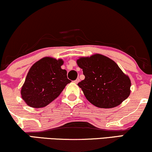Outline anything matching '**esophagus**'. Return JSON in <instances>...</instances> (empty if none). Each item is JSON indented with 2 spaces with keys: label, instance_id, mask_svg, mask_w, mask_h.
<instances>
[{
  "label": "esophagus",
  "instance_id": "esophagus-1",
  "mask_svg": "<svg viewBox=\"0 0 152 152\" xmlns=\"http://www.w3.org/2000/svg\"><path fill=\"white\" fill-rule=\"evenodd\" d=\"M79 81H80L79 78H77V79H76V80H75V81H74V83H78V82H79Z\"/></svg>",
  "mask_w": 152,
  "mask_h": 152
}]
</instances>
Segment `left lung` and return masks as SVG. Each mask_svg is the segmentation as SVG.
<instances>
[{"mask_svg": "<svg viewBox=\"0 0 152 152\" xmlns=\"http://www.w3.org/2000/svg\"><path fill=\"white\" fill-rule=\"evenodd\" d=\"M85 78L78 83L86 99L101 108L120 105L130 94L131 81L113 60L100 54L76 60Z\"/></svg>", "mask_w": 152, "mask_h": 152, "instance_id": "8db88e82", "label": "left lung"}]
</instances>
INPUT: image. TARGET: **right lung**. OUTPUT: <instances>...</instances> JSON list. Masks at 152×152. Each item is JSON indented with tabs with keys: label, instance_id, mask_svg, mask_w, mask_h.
Masks as SVG:
<instances>
[{
	"label": "right lung",
	"instance_id": "add662e5",
	"mask_svg": "<svg viewBox=\"0 0 152 152\" xmlns=\"http://www.w3.org/2000/svg\"><path fill=\"white\" fill-rule=\"evenodd\" d=\"M61 58L45 56L31 66L21 88V97L30 107L40 108L55 100L71 82L62 69Z\"/></svg>",
	"mask_w": 152,
	"mask_h": 152
}]
</instances>
